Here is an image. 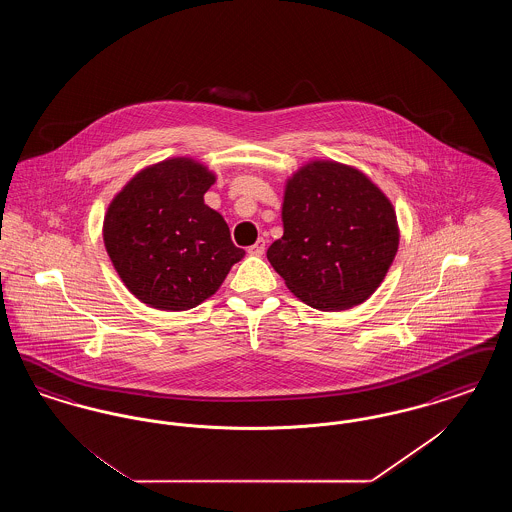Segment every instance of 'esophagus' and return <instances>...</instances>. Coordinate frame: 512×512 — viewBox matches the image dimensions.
<instances>
[{
  "mask_svg": "<svg viewBox=\"0 0 512 512\" xmlns=\"http://www.w3.org/2000/svg\"><path fill=\"white\" fill-rule=\"evenodd\" d=\"M265 245H267V242H265L263 238H259L247 251H249L251 255H263V253H265Z\"/></svg>",
  "mask_w": 512,
  "mask_h": 512,
  "instance_id": "34e87169",
  "label": "esophagus"
}]
</instances>
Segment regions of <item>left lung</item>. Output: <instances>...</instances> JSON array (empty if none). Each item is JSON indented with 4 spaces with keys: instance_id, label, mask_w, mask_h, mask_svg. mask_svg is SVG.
Instances as JSON below:
<instances>
[{
    "instance_id": "1",
    "label": "left lung",
    "mask_w": 512,
    "mask_h": 512,
    "mask_svg": "<svg viewBox=\"0 0 512 512\" xmlns=\"http://www.w3.org/2000/svg\"><path fill=\"white\" fill-rule=\"evenodd\" d=\"M284 236L267 257L318 311H345L382 284L399 245L390 199L361 171L315 161L295 172L282 205Z\"/></svg>"
}]
</instances>
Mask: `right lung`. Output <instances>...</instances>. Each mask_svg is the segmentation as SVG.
<instances>
[{
    "label": "right lung",
    "instance_id": "add662e5",
    "mask_svg": "<svg viewBox=\"0 0 512 512\" xmlns=\"http://www.w3.org/2000/svg\"><path fill=\"white\" fill-rule=\"evenodd\" d=\"M215 176L192 159L138 172L105 215L103 242L124 286L161 311H186L217 292L244 249L205 205Z\"/></svg>",
    "mask_w": 512,
    "mask_h": 512
}]
</instances>
